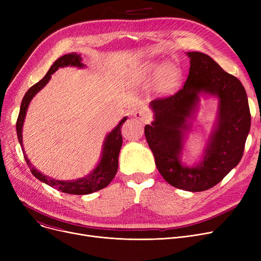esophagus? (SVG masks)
<instances>
[{
  "mask_svg": "<svg viewBox=\"0 0 261 261\" xmlns=\"http://www.w3.org/2000/svg\"><path fill=\"white\" fill-rule=\"evenodd\" d=\"M133 115L136 119L140 121H143V122H146L150 118H151V114H150L148 111H146V110H138V111L134 112Z\"/></svg>",
  "mask_w": 261,
  "mask_h": 261,
  "instance_id": "1",
  "label": "esophagus"
}]
</instances>
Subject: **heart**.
Segmentation results:
<instances>
[{"mask_svg":"<svg viewBox=\"0 0 261 261\" xmlns=\"http://www.w3.org/2000/svg\"><path fill=\"white\" fill-rule=\"evenodd\" d=\"M159 74L156 82V88L162 93H170L176 90L180 84V72L176 67L171 65H161V64H149L146 65L142 71L135 73L132 76L134 84H142L149 79H151Z\"/></svg>","mask_w":261,"mask_h":261,"instance_id":"heart-1","label":"heart"}]
</instances>
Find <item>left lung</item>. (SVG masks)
<instances>
[{
  "label": "left lung",
  "mask_w": 261,
  "mask_h": 261,
  "mask_svg": "<svg viewBox=\"0 0 261 261\" xmlns=\"http://www.w3.org/2000/svg\"><path fill=\"white\" fill-rule=\"evenodd\" d=\"M189 74L181 90L150 102L154 113L145 136L155 165L167 183L186 191H204L219 182L240 162L251 128L248 96L238 78L226 73L208 55L188 51ZM201 93L219 99L217 123L202 160L189 168L180 162L182 146Z\"/></svg>",
  "instance_id": "8db88e82"
}]
</instances>
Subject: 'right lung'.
<instances>
[{"mask_svg":"<svg viewBox=\"0 0 261 261\" xmlns=\"http://www.w3.org/2000/svg\"><path fill=\"white\" fill-rule=\"evenodd\" d=\"M81 60H82V58L80 57V55H77L76 53L64 55V56L60 57L59 59H57L53 63L48 72L42 79H41L39 82H37V84L34 85L32 88H30L29 91L25 93L24 97L22 99V102H21L20 113L18 116L17 125H16L19 143L22 148H23V141H22L23 123H24V119L26 116L27 108H29L30 102L34 98V96L40 90H42L46 86L51 75L56 72L59 67H64V66H68V65L77 66V67H85L86 65L81 62ZM126 120H127V117H123L119 121L118 125L107 135V138L103 142L101 158H100L98 165L96 166V168L89 175H87L85 177H80V179H78V180L59 181V180H55L47 175L42 174L32 165L30 160L27 159V156L25 154L24 149H22L24 159L27 163V165L30 166L32 173L37 177V179L41 182L49 185L50 187H54V188L62 191V193L70 194V195L92 194V193H94V191H97V190H100V189L107 187L114 179V176L117 172V168H118V155H119V151H120L121 144H122V136H121L120 128L122 126V123Z\"/></svg>","mask_w":261,"mask_h":261,"instance_id":"obj_1","label":"right lung"}]
</instances>
